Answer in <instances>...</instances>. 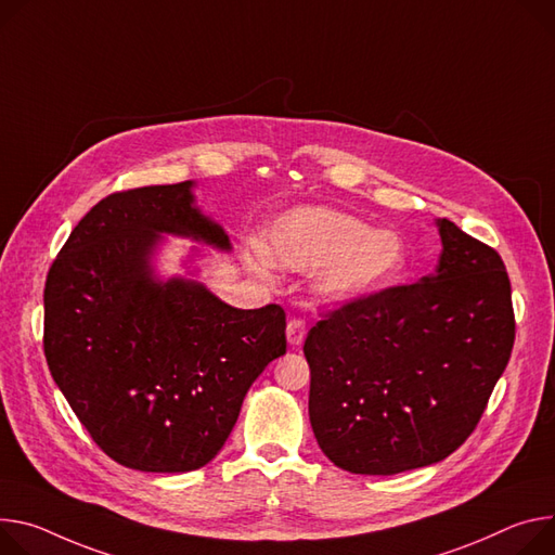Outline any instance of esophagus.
Segmentation results:
<instances>
[{"label":"esophagus","mask_w":555,"mask_h":555,"mask_svg":"<svg viewBox=\"0 0 555 555\" xmlns=\"http://www.w3.org/2000/svg\"><path fill=\"white\" fill-rule=\"evenodd\" d=\"M306 334H308V330H306V323H304V321H300V319H289V321H287V343H289L292 347L304 343Z\"/></svg>","instance_id":"34e87169"}]
</instances>
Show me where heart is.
<instances>
[{
    "label": "heart",
    "instance_id": "heart-1",
    "mask_svg": "<svg viewBox=\"0 0 555 555\" xmlns=\"http://www.w3.org/2000/svg\"><path fill=\"white\" fill-rule=\"evenodd\" d=\"M263 257L270 266L317 274L319 292L349 304L376 294L405 268V241L387 228L325 206H300L281 215L266 234ZM251 266L259 259L251 257Z\"/></svg>",
    "mask_w": 555,
    "mask_h": 555
}]
</instances>
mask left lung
Returning <instances> with one entry per match:
<instances>
[{"instance_id":"1","label":"left lung","mask_w":555,"mask_h":555,"mask_svg":"<svg viewBox=\"0 0 555 555\" xmlns=\"http://www.w3.org/2000/svg\"><path fill=\"white\" fill-rule=\"evenodd\" d=\"M436 272L349 300L304 345L310 423L340 469L391 476L444 461L476 429L516 338L500 255L436 221Z\"/></svg>"}]
</instances>
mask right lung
<instances>
[{"mask_svg":"<svg viewBox=\"0 0 555 555\" xmlns=\"http://www.w3.org/2000/svg\"><path fill=\"white\" fill-rule=\"evenodd\" d=\"M192 181L115 192L77 223L43 287L48 370L124 467L183 474L225 444L249 385L285 354L281 306L236 310L206 285L159 281L162 234L230 249Z\"/></svg>","mask_w":555,"mask_h":555,"instance_id":"right-lung-1","label":"right lung"}]
</instances>
